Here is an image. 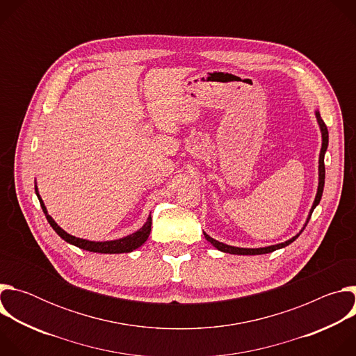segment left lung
Instances as JSON below:
<instances>
[{
	"mask_svg": "<svg viewBox=\"0 0 356 356\" xmlns=\"http://www.w3.org/2000/svg\"><path fill=\"white\" fill-rule=\"evenodd\" d=\"M316 118H317V122H318V127H320V131H321V139H323V143H321V150H320V158H318V187H317V194H316V198H314V202L313 206L310 209V213L307 216V220L306 222H304L302 228L290 239L284 241V242H280V243H276V245H269V246H264V248H238V246H231V245H227V243H222L214 238H211L210 235H207L204 231H202V234H204L206 239L214 246L217 248L218 250L221 252H225V253H231V255H264V253H269V252H273L276 249H282L287 245H290L293 241H296L298 238V235L304 231V228H306L307 222L310 221V217L314 211V209L320 204V200H321V195H323V190H324V181H325V168H324V156H325V152H327V147H328V129H327V125L324 124L321 115H320V111L316 110Z\"/></svg>",
	"mask_w": 356,
	"mask_h": 356,
	"instance_id": "left-lung-1",
	"label": "left lung"
}]
</instances>
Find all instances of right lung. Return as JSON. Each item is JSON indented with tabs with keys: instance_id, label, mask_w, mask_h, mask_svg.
Returning a JSON list of instances; mask_svg holds the SVG:
<instances>
[{
	"instance_id": "add662e5",
	"label": "right lung",
	"mask_w": 356,
	"mask_h": 356,
	"mask_svg": "<svg viewBox=\"0 0 356 356\" xmlns=\"http://www.w3.org/2000/svg\"><path fill=\"white\" fill-rule=\"evenodd\" d=\"M35 193L39 198V202H40V207L46 216V220L49 221L50 227H52L55 229V232L62 238L65 239L67 243H72L77 248H81L84 250H88V252H97V253H129L135 249H138L139 246H142L149 234H150V227H152V217L149 216L146 222L135 232L127 235V236H122V238H118V239H111V241H88V239H83V238H77L74 235H70L69 232H66L63 228H60L56 221L49 216L47 210H46V206L44 202L39 194V190H38V186H36V181H35Z\"/></svg>"
}]
</instances>
